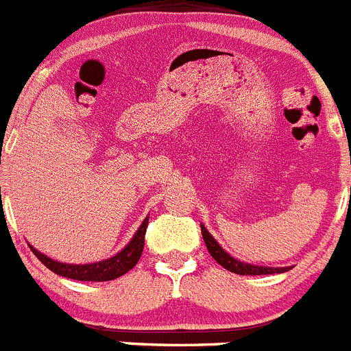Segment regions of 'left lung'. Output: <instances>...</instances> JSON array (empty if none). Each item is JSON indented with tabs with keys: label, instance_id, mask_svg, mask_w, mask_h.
Segmentation results:
<instances>
[{
	"label": "left lung",
	"instance_id": "left-lung-1",
	"mask_svg": "<svg viewBox=\"0 0 351 351\" xmlns=\"http://www.w3.org/2000/svg\"><path fill=\"white\" fill-rule=\"evenodd\" d=\"M201 234H202V239H204L206 242V247H208L209 254H211L213 258H215L218 263L221 265L223 268H227V270L234 271V274H239V275H270V274H284V271L291 270V267H261V265H251V263H244V261L237 260V258L230 256V254L227 253V251L221 247L218 242H216V239L213 237L211 234L208 232V228L204 227V225H201Z\"/></svg>",
	"mask_w": 351,
	"mask_h": 351
}]
</instances>
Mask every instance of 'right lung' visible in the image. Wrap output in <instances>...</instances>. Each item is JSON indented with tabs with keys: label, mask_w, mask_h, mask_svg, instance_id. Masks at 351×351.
I'll return each instance as SVG.
<instances>
[{
	"label": "right lung",
	"mask_w": 351,
	"mask_h": 351,
	"mask_svg": "<svg viewBox=\"0 0 351 351\" xmlns=\"http://www.w3.org/2000/svg\"><path fill=\"white\" fill-rule=\"evenodd\" d=\"M149 225V216L142 221L138 230L131 237V241L124 245L123 250L114 256L107 258V260L95 261V263H84V265H74V263H62V261L51 260L50 256L43 254L36 247L29 245L32 253L36 254L39 261L51 271L57 275L67 277V279L74 280H84V282H106V280H114L138 263L140 256L143 251V242H145V230Z\"/></svg>",
	"instance_id": "obj_1"
}]
</instances>
